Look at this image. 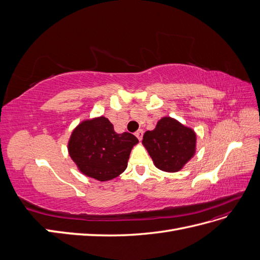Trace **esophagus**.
Instances as JSON below:
<instances>
[{"label": "esophagus", "instance_id": "34e87169", "mask_svg": "<svg viewBox=\"0 0 260 260\" xmlns=\"http://www.w3.org/2000/svg\"><path fill=\"white\" fill-rule=\"evenodd\" d=\"M136 137L141 141L143 138V130L142 129H139L137 132H136Z\"/></svg>", "mask_w": 260, "mask_h": 260}]
</instances>
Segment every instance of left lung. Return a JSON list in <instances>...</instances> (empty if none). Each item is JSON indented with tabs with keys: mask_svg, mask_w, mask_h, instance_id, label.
Here are the masks:
<instances>
[{
	"mask_svg": "<svg viewBox=\"0 0 260 260\" xmlns=\"http://www.w3.org/2000/svg\"><path fill=\"white\" fill-rule=\"evenodd\" d=\"M142 143L157 168L176 172L194 155L196 136L192 129L165 117L154 130L144 133Z\"/></svg>",
	"mask_w": 260,
	"mask_h": 260,
	"instance_id": "1",
	"label": "left lung"
}]
</instances>
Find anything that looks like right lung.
<instances>
[{"instance_id":"add662e5","label":"right lung","mask_w":260,"mask_h":260,"mask_svg":"<svg viewBox=\"0 0 260 260\" xmlns=\"http://www.w3.org/2000/svg\"><path fill=\"white\" fill-rule=\"evenodd\" d=\"M138 142L131 133L119 135L107 118L99 117L78 125L70 137L68 151L84 175L107 181L125 170L131 149Z\"/></svg>"}]
</instances>
